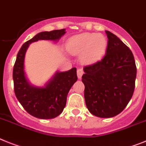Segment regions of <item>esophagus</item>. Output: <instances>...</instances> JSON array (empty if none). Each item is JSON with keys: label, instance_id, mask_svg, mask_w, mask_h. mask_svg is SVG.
<instances>
[{"label": "esophagus", "instance_id": "34e87169", "mask_svg": "<svg viewBox=\"0 0 146 146\" xmlns=\"http://www.w3.org/2000/svg\"><path fill=\"white\" fill-rule=\"evenodd\" d=\"M83 73H84V71H83L82 69L79 68V69L77 70V76H78V78H79V79H81V78H82V76L83 75Z\"/></svg>", "mask_w": 146, "mask_h": 146}]
</instances>
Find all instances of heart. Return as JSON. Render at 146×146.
<instances>
[{
  "label": "heart",
  "mask_w": 146,
  "mask_h": 146,
  "mask_svg": "<svg viewBox=\"0 0 146 146\" xmlns=\"http://www.w3.org/2000/svg\"><path fill=\"white\" fill-rule=\"evenodd\" d=\"M108 41L105 35L96 33H83L71 38L67 44L70 52L80 55L85 64L97 62L104 56L107 49Z\"/></svg>",
  "instance_id": "heart-1"
}]
</instances>
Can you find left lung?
<instances>
[{
	"label": "left lung",
	"instance_id": "1",
	"mask_svg": "<svg viewBox=\"0 0 146 146\" xmlns=\"http://www.w3.org/2000/svg\"><path fill=\"white\" fill-rule=\"evenodd\" d=\"M107 34L106 54L84 67L82 81L88 111L102 118L120 113L133 96L137 67L131 50L111 32Z\"/></svg>",
	"mask_w": 146,
	"mask_h": 146
}]
</instances>
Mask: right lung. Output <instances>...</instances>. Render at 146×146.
I'll use <instances>...</instances> for the list:
<instances>
[{
  "label": "right lung",
  "mask_w": 146,
  "mask_h": 146,
  "mask_svg": "<svg viewBox=\"0 0 146 146\" xmlns=\"http://www.w3.org/2000/svg\"><path fill=\"white\" fill-rule=\"evenodd\" d=\"M65 33V29L41 32L25 42L18 51L13 67L14 91L17 99L26 111L39 119L58 117L66 105L70 89L76 82V68L56 73L45 88H35L29 84L24 71L26 50L30 43L38 40H58Z\"/></svg>",
  "instance_id": "1"
}]
</instances>
